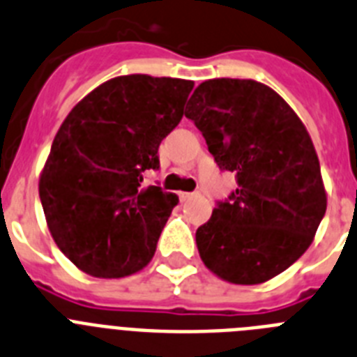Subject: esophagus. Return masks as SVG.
<instances>
[{
	"label": "esophagus",
	"mask_w": 357,
	"mask_h": 357,
	"mask_svg": "<svg viewBox=\"0 0 357 357\" xmlns=\"http://www.w3.org/2000/svg\"><path fill=\"white\" fill-rule=\"evenodd\" d=\"M190 197H194V192H179V199L181 201H187Z\"/></svg>",
	"instance_id": "esophagus-1"
}]
</instances>
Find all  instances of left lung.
Masks as SVG:
<instances>
[{"label": "left lung", "instance_id": "left-lung-1", "mask_svg": "<svg viewBox=\"0 0 357 357\" xmlns=\"http://www.w3.org/2000/svg\"><path fill=\"white\" fill-rule=\"evenodd\" d=\"M187 109L217 167L237 181L196 231L204 266L243 286L277 277L311 246L327 208L307 129L278 93L255 80H204Z\"/></svg>", "mask_w": 357, "mask_h": 357}]
</instances>
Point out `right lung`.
I'll return each mask as SVG.
<instances>
[{"label":"right lung","mask_w":357,"mask_h":357,"mask_svg":"<svg viewBox=\"0 0 357 357\" xmlns=\"http://www.w3.org/2000/svg\"><path fill=\"white\" fill-rule=\"evenodd\" d=\"M192 88L170 77H116L82 98L55 135L39 197L59 250L88 275L127 277L154 257L178 196L142 183L160 169L158 147Z\"/></svg>","instance_id":"add662e5"}]
</instances>
